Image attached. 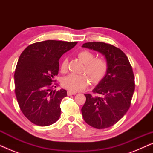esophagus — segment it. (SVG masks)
Masks as SVG:
<instances>
[{
    "label": "esophagus",
    "instance_id": "obj_1",
    "mask_svg": "<svg viewBox=\"0 0 153 153\" xmlns=\"http://www.w3.org/2000/svg\"><path fill=\"white\" fill-rule=\"evenodd\" d=\"M76 93L75 92H72V91H68V96H70V95H76Z\"/></svg>",
    "mask_w": 153,
    "mask_h": 153
}]
</instances>
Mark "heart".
<instances>
[{
    "label": "heart",
    "mask_w": 153,
    "mask_h": 153,
    "mask_svg": "<svg viewBox=\"0 0 153 153\" xmlns=\"http://www.w3.org/2000/svg\"><path fill=\"white\" fill-rule=\"evenodd\" d=\"M77 57L85 65L83 72L87 75L69 74L62 79V84L64 88L72 91H79L87 86L89 79L95 84L103 80L108 70V63L106 58H95V54L88 50H81L77 53ZM68 63V59L63 58L60 66L61 72H67Z\"/></svg>",
    "instance_id": "1"
}]
</instances>
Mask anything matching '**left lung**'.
I'll return each instance as SVG.
<instances>
[{"instance_id": "obj_1", "label": "left lung", "mask_w": 153, "mask_h": 153, "mask_svg": "<svg viewBox=\"0 0 153 153\" xmlns=\"http://www.w3.org/2000/svg\"><path fill=\"white\" fill-rule=\"evenodd\" d=\"M82 47L102 53L108 63L106 76L93 91L98 96L85 94L83 118L96 129L107 128L118 122L130 107L135 89L132 68L124 52L114 45L93 42Z\"/></svg>"}]
</instances>
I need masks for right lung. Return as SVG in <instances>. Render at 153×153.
Returning a JSON list of instances; mask_svg holds the SVG:
<instances>
[{
  "label": "right lung",
  "mask_w": 153,
  "mask_h": 153,
  "mask_svg": "<svg viewBox=\"0 0 153 153\" xmlns=\"http://www.w3.org/2000/svg\"><path fill=\"white\" fill-rule=\"evenodd\" d=\"M77 42L46 40L24 50L14 72L15 95L23 114L35 125L48 126L60 118L64 89L53 90L59 70V59ZM56 87V86H55Z\"/></svg>",
  "instance_id": "add662e5"
}]
</instances>
